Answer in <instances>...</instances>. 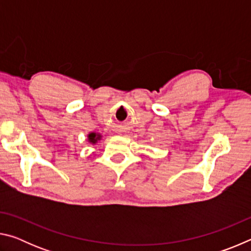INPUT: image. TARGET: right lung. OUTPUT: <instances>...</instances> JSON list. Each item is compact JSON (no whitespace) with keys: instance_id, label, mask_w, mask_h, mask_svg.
<instances>
[{"instance_id":"right-lung-1","label":"right lung","mask_w":251,"mask_h":251,"mask_svg":"<svg viewBox=\"0 0 251 251\" xmlns=\"http://www.w3.org/2000/svg\"><path fill=\"white\" fill-rule=\"evenodd\" d=\"M87 141H88V143H91V144H96L97 142L99 141H100V138H101V135L100 134H99V133H90L87 135Z\"/></svg>"}]
</instances>
